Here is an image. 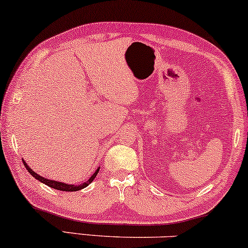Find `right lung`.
<instances>
[{
    "label": "right lung",
    "instance_id": "add662e5",
    "mask_svg": "<svg viewBox=\"0 0 248 248\" xmlns=\"http://www.w3.org/2000/svg\"><path fill=\"white\" fill-rule=\"evenodd\" d=\"M23 162H24L25 167H26V169L28 170V173L32 175L33 177H35L37 181H40L41 183L46 184V186L52 187V189L61 190V191H71V192H72V191H79V190H81V189H84V187H87V186H89V184L92 183V182L93 181V178L96 177V175L98 174V171H99V167H98V168H97L96 170H95V173H93V174L92 175V176L89 177V180H88L87 182H84V183L80 184V186H74V184L62 183V182H58V181H55V180H49V178H46V177L41 176V175L37 174L36 171H34L33 169L31 168L30 166H28V165L26 164V161L23 160Z\"/></svg>",
    "mask_w": 248,
    "mask_h": 248
}]
</instances>
